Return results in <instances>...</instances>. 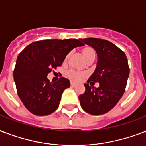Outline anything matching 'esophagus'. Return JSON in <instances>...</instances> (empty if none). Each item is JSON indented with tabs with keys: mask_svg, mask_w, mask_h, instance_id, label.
I'll list each match as a JSON object with an SVG mask.
<instances>
[{
	"mask_svg": "<svg viewBox=\"0 0 146 146\" xmlns=\"http://www.w3.org/2000/svg\"><path fill=\"white\" fill-rule=\"evenodd\" d=\"M70 86L72 87H75L76 86V84L75 82H70Z\"/></svg>",
	"mask_w": 146,
	"mask_h": 146,
	"instance_id": "1",
	"label": "esophagus"
}]
</instances>
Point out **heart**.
Instances as JSON below:
<instances>
[{"instance_id": "1", "label": "heart", "mask_w": 146, "mask_h": 146, "mask_svg": "<svg viewBox=\"0 0 146 146\" xmlns=\"http://www.w3.org/2000/svg\"><path fill=\"white\" fill-rule=\"evenodd\" d=\"M82 54H83L84 57L86 60L91 55L96 54V52H95V50L92 48H91V47H86V48L82 49ZM68 57L69 55H66V57H65V61L67 60ZM66 75L71 80L75 81V82H79V81H81L82 80H83L86 76L87 73L86 72H83V71L70 70L67 71Z\"/></svg>"}]
</instances>
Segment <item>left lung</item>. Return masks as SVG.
<instances>
[{"label": "left lung", "mask_w": 146, "mask_h": 146, "mask_svg": "<svg viewBox=\"0 0 146 146\" xmlns=\"http://www.w3.org/2000/svg\"><path fill=\"white\" fill-rule=\"evenodd\" d=\"M80 40L92 47L98 55L96 70L84 84L85 92L79 96L80 104L90 114H104L117 104L124 93L129 74L127 56L107 40L96 38ZM95 82H100L98 88L89 86Z\"/></svg>", "instance_id": "8db88e82"}]
</instances>
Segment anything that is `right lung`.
Listing matches in <instances>:
<instances>
[{"label": "right lung", "instance_id": "1", "mask_svg": "<svg viewBox=\"0 0 146 146\" xmlns=\"http://www.w3.org/2000/svg\"><path fill=\"white\" fill-rule=\"evenodd\" d=\"M82 45L77 39H47L33 42L19 53L13 78L17 94L31 113L44 116L57 110L62 93L70 83L63 76L50 82L47 76L61 66L72 49Z\"/></svg>", "mask_w": 146, "mask_h": 146}]
</instances>
